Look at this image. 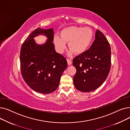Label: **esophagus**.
<instances>
[{
    "instance_id": "obj_1",
    "label": "esophagus",
    "mask_w": 130,
    "mask_h": 130,
    "mask_svg": "<svg viewBox=\"0 0 130 130\" xmlns=\"http://www.w3.org/2000/svg\"><path fill=\"white\" fill-rule=\"evenodd\" d=\"M67 64H68V65H72V60H71V59H67Z\"/></svg>"
}]
</instances>
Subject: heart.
Returning a JSON list of instances; mask_svg holds the SVG:
<instances>
[{
	"instance_id": "heart-1",
	"label": "heart",
	"mask_w": 130,
	"mask_h": 130,
	"mask_svg": "<svg viewBox=\"0 0 130 130\" xmlns=\"http://www.w3.org/2000/svg\"><path fill=\"white\" fill-rule=\"evenodd\" d=\"M93 37L92 30L88 27L71 26L64 28L60 32V36L55 35L53 42L57 51L63 53L69 43L70 54H82L90 46Z\"/></svg>"
}]
</instances>
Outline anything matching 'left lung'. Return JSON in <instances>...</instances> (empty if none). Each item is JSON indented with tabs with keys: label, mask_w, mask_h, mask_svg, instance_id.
<instances>
[{
	"label": "left lung",
	"mask_w": 130,
	"mask_h": 130,
	"mask_svg": "<svg viewBox=\"0 0 130 130\" xmlns=\"http://www.w3.org/2000/svg\"><path fill=\"white\" fill-rule=\"evenodd\" d=\"M73 61L76 69L73 79L76 89L89 92L99 88L106 79L111 64V47L104 34L97 29L90 49Z\"/></svg>",
	"instance_id": "left-lung-1"
}]
</instances>
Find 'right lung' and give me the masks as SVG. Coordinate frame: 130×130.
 <instances>
[{"mask_svg": "<svg viewBox=\"0 0 130 130\" xmlns=\"http://www.w3.org/2000/svg\"><path fill=\"white\" fill-rule=\"evenodd\" d=\"M39 35L47 38L44 44L36 43L34 38ZM53 39V28L38 27L25 39L20 50L22 76L28 86L38 93L49 94L55 91L67 66L66 58L55 50Z\"/></svg>", "mask_w": 130, "mask_h": 130, "instance_id": "add662e5", "label": "right lung"}]
</instances>
